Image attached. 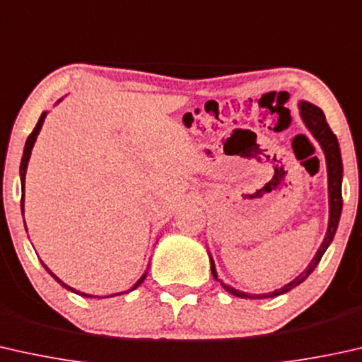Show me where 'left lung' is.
I'll list each match as a JSON object with an SVG mask.
<instances>
[{
	"label": "left lung",
	"mask_w": 362,
	"mask_h": 362,
	"mask_svg": "<svg viewBox=\"0 0 362 362\" xmlns=\"http://www.w3.org/2000/svg\"><path fill=\"white\" fill-rule=\"evenodd\" d=\"M300 116L303 122L308 127V130L313 134V137L318 140V144L322 145L325 151V158H327V168H328V194H329V222H328V230L327 237H325L323 243L320 248H318L315 258L312 259V263L308 264V268L302 272L300 276H297L294 281L289 282V284L282 287V289H277L274 292H268V294H245V292H240L233 287L223 284V289L228 291L232 296H237L240 298H268V297H276L284 294V292H289L294 289L296 286L302 284L303 281L307 279L308 276L312 274L313 269L317 268V264L320 263L322 256L327 248L332 243V240L337 233L339 217H341V207H343V196H341V180H343V163H341V153H339V145L337 135L333 134V130L329 129V125L325 119V114L320 107L313 106L310 103H300ZM211 269L214 279H217L216 266H214V261L211 259ZM218 281V279H217Z\"/></svg>",
	"instance_id": "8db88e82"
}]
</instances>
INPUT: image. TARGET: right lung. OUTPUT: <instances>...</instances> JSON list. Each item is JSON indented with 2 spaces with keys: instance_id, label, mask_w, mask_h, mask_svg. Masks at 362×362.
Returning <instances> with one entry per match:
<instances>
[{
  "instance_id": "obj_1",
  "label": "right lung",
  "mask_w": 362,
  "mask_h": 362,
  "mask_svg": "<svg viewBox=\"0 0 362 362\" xmlns=\"http://www.w3.org/2000/svg\"><path fill=\"white\" fill-rule=\"evenodd\" d=\"M45 116L47 114L45 112H42V116L39 117V120H37V124H35V127H34V130L33 132H30V135L28 137V140H25V146H24V155H23V160H21V185H23V197H21V209H23V212H24V177H25V168H28V161H29V156H30V150H33V146H34V142H35V139H37V134H39V130H40V127H42V124H44V119H45ZM42 266H44V268L47 269V272H49V274L54 277V279L59 282L60 286H64L65 289H68V291H71V292H76V294H80V296H83V297H93V296H88V294H85V292H78V291H75V289H71L70 286H66L65 282H62L59 277H57L54 272H52L49 268H47V266L42 263ZM145 279V276H142V279H140L137 284L134 286V289L135 287H137L140 282H142ZM117 296V294H116Z\"/></svg>"
}]
</instances>
